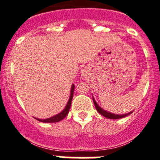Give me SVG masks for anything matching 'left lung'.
Returning a JSON list of instances; mask_svg holds the SVG:
<instances>
[{"mask_svg": "<svg viewBox=\"0 0 160 160\" xmlns=\"http://www.w3.org/2000/svg\"><path fill=\"white\" fill-rule=\"evenodd\" d=\"M93 102H94V106H95V108H96V110H97L98 112L99 113V114H101L102 116L106 117V118H111V119H118V118H124V117H126V116H128V115H129V114H131V113H132V111H131V112L128 113V114H113V113L109 112V111H105V110H103L102 108H101L98 105V103L96 102V101H95V99L94 98V97H93Z\"/></svg>", "mask_w": 160, "mask_h": 160, "instance_id": "8db88e82", "label": "left lung"}]
</instances>
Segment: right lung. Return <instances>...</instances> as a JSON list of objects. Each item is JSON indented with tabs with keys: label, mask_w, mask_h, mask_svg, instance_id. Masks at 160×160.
<instances>
[{
	"label": "right lung",
	"mask_w": 160,
	"mask_h": 160,
	"mask_svg": "<svg viewBox=\"0 0 160 160\" xmlns=\"http://www.w3.org/2000/svg\"><path fill=\"white\" fill-rule=\"evenodd\" d=\"M73 90H74V85L73 84L72 85L71 90H70V98H69V101H68L66 107H65L64 110H63L62 112L56 114V115H53V117H50V118H46V119H40V118H35L38 119V121H40V122H59V121H62V120L66 115H67L68 113H69V111H70V106H71V102H72V99H73Z\"/></svg>",
	"instance_id": "add662e5"
}]
</instances>
